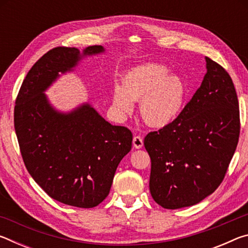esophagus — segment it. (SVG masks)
Here are the masks:
<instances>
[{"label": "esophagus", "mask_w": 248, "mask_h": 248, "mask_svg": "<svg viewBox=\"0 0 248 248\" xmlns=\"http://www.w3.org/2000/svg\"><path fill=\"white\" fill-rule=\"evenodd\" d=\"M132 143L136 149H141L142 146H143V139H142L140 136H136L133 138Z\"/></svg>", "instance_id": "1"}]
</instances>
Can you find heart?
I'll return each instance as SVG.
<instances>
[{"label": "heart", "mask_w": 248, "mask_h": 248, "mask_svg": "<svg viewBox=\"0 0 248 248\" xmlns=\"http://www.w3.org/2000/svg\"><path fill=\"white\" fill-rule=\"evenodd\" d=\"M187 96L184 79L169 74L166 66L149 62L129 70L115 86L112 104L119 111L129 114L133 102H139V111L146 124L161 128L177 118Z\"/></svg>", "instance_id": "obj_1"}]
</instances>
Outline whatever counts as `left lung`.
Listing matches in <instances>:
<instances>
[{
  "mask_svg": "<svg viewBox=\"0 0 248 248\" xmlns=\"http://www.w3.org/2000/svg\"><path fill=\"white\" fill-rule=\"evenodd\" d=\"M207 73L173 123L146 134L151 157L150 191L165 209L200 202L223 182L240 138L234 84L210 58Z\"/></svg>",
  "mask_w": 248,
  "mask_h": 248,
  "instance_id": "1",
  "label": "left lung"
}]
</instances>
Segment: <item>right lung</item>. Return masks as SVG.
I'll return each mask as SVG.
<instances>
[{"mask_svg":"<svg viewBox=\"0 0 248 248\" xmlns=\"http://www.w3.org/2000/svg\"><path fill=\"white\" fill-rule=\"evenodd\" d=\"M103 51L102 46H90L83 56ZM79 59L78 49L57 47L32 65L16 97L14 127L25 166L47 195L94 208L108 196L118 164L131 150L132 133L87 104L70 114L50 106L43 92Z\"/></svg>","mask_w":248,"mask_h":248,"instance_id":"obj_1","label":"right lung"}]
</instances>
